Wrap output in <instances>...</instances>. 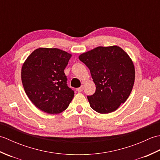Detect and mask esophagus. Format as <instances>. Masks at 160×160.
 <instances>
[{"mask_svg": "<svg viewBox=\"0 0 160 160\" xmlns=\"http://www.w3.org/2000/svg\"><path fill=\"white\" fill-rule=\"evenodd\" d=\"M84 87L83 85H82V86H81L80 87L78 88V89H77V91H78V92H81V91H82L84 90Z\"/></svg>", "mask_w": 160, "mask_h": 160, "instance_id": "34e87169", "label": "esophagus"}]
</instances>
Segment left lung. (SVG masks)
I'll use <instances>...</instances> for the list:
<instances>
[{
    "label": "left lung",
    "mask_w": 160,
    "mask_h": 160,
    "mask_svg": "<svg viewBox=\"0 0 160 160\" xmlns=\"http://www.w3.org/2000/svg\"><path fill=\"white\" fill-rule=\"evenodd\" d=\"M89 68L96 92L87 96L91 107L98 113L117 110L130 96L135 82V67L121 47H98L79 56Z\"/></svg>",
    "instance_id": "8db88e82"
}]
</instances>
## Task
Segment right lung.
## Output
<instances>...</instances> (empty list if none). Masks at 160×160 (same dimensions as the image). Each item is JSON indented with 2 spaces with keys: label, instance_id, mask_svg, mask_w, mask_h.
Here are the masks:
<instances>
[{
  "label": "right lung",
  "instance_id": "right-lung-1",
  "mask_svg": "<svg viewBox=\"0 0 160 160\" xmlns=\"http://www.w3.org/2000/svg\"><path fill=\"white\" fill-rule=\"evenodd\" d=\"M71 56L57 48L40 47L22 64L21 80L27 96L45 113H62L73 98L74 91L67 86L64 72Z\"/></svg>",
  "mask_w": 160,
  "mask_h": 160
}]
</instances>
